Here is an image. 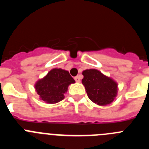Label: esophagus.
I'll return each instance as SVG.
<instances>
[{
  "label": "esophagus",
  "instance_id": "obj_1",
  "mask_svg": "<svg viewBox=\"0 0 149 149\" xmlns=\"http://www.w3.org/2000/svg\"><path fill=\"white\" fill-rule=\"evenodd\" d=\"M74 80H75V81L77 83L81 82V77H80V76H77V77H74Z\"/></svg>",
  "mask_w": 149,
  "mask_h": 149
}]
</instances>
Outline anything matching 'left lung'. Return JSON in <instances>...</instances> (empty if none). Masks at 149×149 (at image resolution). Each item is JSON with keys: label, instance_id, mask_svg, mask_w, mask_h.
<instances>
[{"label": "left lung", "instance_id": "8db88e82", "mask_svg": "<svg viewBox=\"0 0 149 149\" xmlns=\"http://www.w3.org/2000/svg\"><path fill=\"white\" fill-rule=\"evenodd\" d=\"M82 84L91 101L100 106L111 104L117 95L118 85L114 80L97 69H86L82 72Z\"/></svg>", "mask_w": 149, "mask_h": 149}]
</instances>
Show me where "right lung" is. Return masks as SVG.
I'll return each instance as SVG.
<instances>
[{"label": "right lung", "instance_id": "add662e5", "mask_svg": "<svg viewBox=\"0 0 149 149\" xmlns=\"http://www.w3.org/2000/svg\"><path fill=\"white\" fill-rule=\"evenodd\" d=\"M74 83L75 81L68 71L53 68L36 83L35 89L41 100L48 104H55L64 98L68 86Z\"/></svg>", "mask_w": 149, "mask_h": 149}]
</instances>
